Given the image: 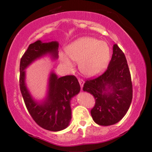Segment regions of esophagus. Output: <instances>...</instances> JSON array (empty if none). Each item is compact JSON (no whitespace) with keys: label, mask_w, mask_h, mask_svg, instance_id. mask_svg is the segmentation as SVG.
Here are the masks:
<instances>
[{"label":"esophagus","mask_w":152,"mask_h":152,"mask_svg":"<svg viewBox=\"0 0 152 152\" xmlns=\"http://www.w3.org/2000/svg\"><path fill=\"white\" fill-rule=\"evenodd\" d=\"M78 82H79L80 83V86H81V88H83V83H84V81H83L82 79H80V78H78Z\"/></svg>","instance_id":"1"}]
</instances>
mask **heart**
<instances>
[{
  "label": "heart",
  "mask_w": 152,
  "mask_h": 152,
  "mask_svg": "<svg viewBox=\"0 0 152 152\" xmlns=\"http://www.w3.org/2000/svg\"><path fill=\"white\" fill-rule=\"evenodd\" d=\"M65 53L71 60L78 61V69L87 77H94L101 74L110 58L107 43L92 37H81L75 40L66 47ZM61 61L67 69L73 68V63L65 56H61Z\"/></svg>",
  "instance_id": "obj_1"
}]
</instances>
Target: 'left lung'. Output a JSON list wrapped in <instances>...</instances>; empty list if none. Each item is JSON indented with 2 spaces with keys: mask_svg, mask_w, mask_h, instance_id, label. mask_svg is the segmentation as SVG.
Masks as SVG:
<instances>
[{
  "mask_svg": "<svg viewBox=\"0 0 152 152\" xmlns=\"http://www.w3.org/2000/svg\"><path fill=\"white\" fill-rule=\"evenodd\" d=\"M83 90L95 99L91 114L97 124H115L126 115L132 100V83L126 57L117 45L113 46L107 70L99 77L87 80Z\"/></svg>",
  "mask_w": 152,
  "mask_h": 152,
  "instance_id": "obj_1",
  "label": "left lung"
}]
</instances>
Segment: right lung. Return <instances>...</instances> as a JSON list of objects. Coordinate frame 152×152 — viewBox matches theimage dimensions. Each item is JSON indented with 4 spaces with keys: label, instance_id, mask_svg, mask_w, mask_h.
<instances>
[{
    "label": "right lung",
    "instance_id": "obj_1",
    "mask_svg": "<svg viewBox=\"0 0 152 152\" xmlns=\"http://www.w3.org/2000/svg\"><path fill=\"white\" fill-rule=\"evenodd\" d=\"M57 41L40 40L29 45L20 59V88L29 114L38 125L45 129L58 132L67 128L71 119V100L81 90L74 76L58 78L50 71L46 98L38 102L33 98L26 83V69L37 59L48 55L52 60L58 58Z\"/></svg>",
    "mask_w": 152,
    "mask_h": 152
}]
</instances>
